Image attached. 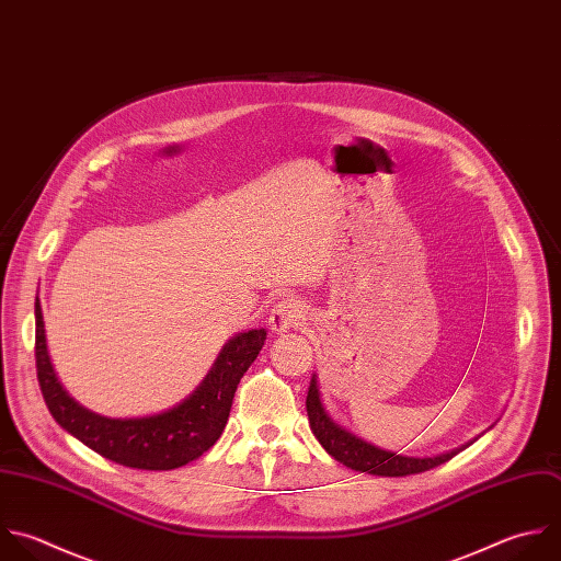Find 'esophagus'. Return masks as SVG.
Segmentation results:
<instances>
[{"label": "esophagus", "mask_w": 561, "mask_h": 561, "mask_svg": "<svg viewBox=\"0 0 561 561\" xmlns=\"http://www.w3.org/2000/svg\"><path fill=\"white\" fill-rule=\"evenodd\" d=\"M305 320V311L302 305L294 298H283L274 305L272 313H270V327L276 333H285L294 327H298Z\"/></svg>", "instance_id": "34e87169"}]
</instances>
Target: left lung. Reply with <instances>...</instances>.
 Instances as JSON below:
<instances>
[{
	"instance_id": "left-lung-1",
	"label": "left lung",
	"mask_w": 561,
	"mask_h": 561,
	"mask_svg": "<svg viewBox=\"0 0 561 561\" xmlns=\"http://www.w3.org/2000/svg\"><path fill=\"white\" fill-rule=\"evenodd\" d=\"M307 416H309V425L313 436L320 440V445L327 449V454H331L337 462L355 469V471H366L373 476H410V473H421L427 471L432 467H438L443 462H447L449 458H454L458 451H462L465 447H469L473 440L454 447L449 451L436 454V456H403L390 449H381L359 436H355L353 432H348L346 427L337 425L329 412L322 405L320 399V388H318V377H311L309 383V392H307Z\"/></svg>"
}]
</instances>
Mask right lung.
I'll list each match as a JSON object with an SVG mask.
<instances>
[{
  "label": "right lung",
  "instance_id": "1",
  "mask_svg": "<svg viewBox=\"0 0 561 561\" xmlns=\"http://www.w3.org/2000/svg\"><path fill=\"white\" fill-rule=\"evenodd\" d=\"M35 357L42 394L55 421L101 456L134 469L167 471L208 451L221 436L237 386L265 344L267 331L230 337L204 381L178 405L134 419H112L81 405L59 381L50 362L39 296L35 300Z\"/></svg>",
  "mask_w": 561,
  "mask_h": 561
}]
</instances>
